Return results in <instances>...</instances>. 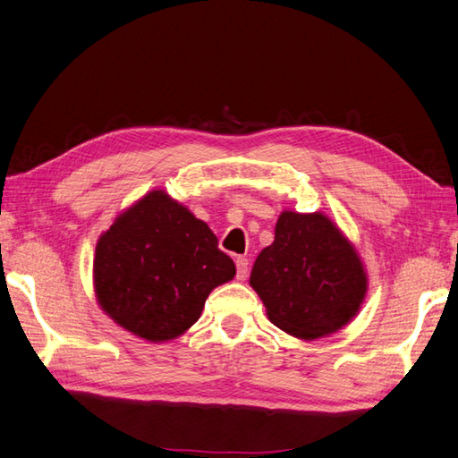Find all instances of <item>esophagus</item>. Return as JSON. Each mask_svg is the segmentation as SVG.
Listing matches in <instances>:
<instances>
[{"label":"esophagus","instance_id":"esophagus-1","mask_svg":"<svg viewBox=\"0 0 458 458\" xmlns=\"http://www.w3.org/2000/svg\"><path fill=\"white\" fill-rule=\"evenodd\" d=\"M248 271H250L248 258H236V277H238V281L246 279L248 277Z\"/></svg>","mask_w":458,"mask_h":458}]
</instances>
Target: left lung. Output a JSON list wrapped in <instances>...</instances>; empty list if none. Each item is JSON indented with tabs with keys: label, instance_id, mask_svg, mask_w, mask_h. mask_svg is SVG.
<instances>
[{
	"label": "left lung",
	"instance_id": "1",
	"mask_svg": "<svg viewBox=\"0 0 458 458\" xmlns=\"http://www.w3.org/2000/svg\"><path fill=\"white\" fill-rule=\"evenodd\" d=\"M250 284L275 326L318 339L353 320L369 281L353 243L326 215L284 210L273 243L253 263Z\"/></svg>",
	"mask_w": 458,
	"mask_h": 458
}]
</instances>
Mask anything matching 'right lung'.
Returning a JSON list of instances; mask_svg holds the SVG:
<instances>
[{
    "label": "right lung",
    "instance_id": "right-lung-1",
    "mask_svg": "<svg viewBox=\"0 0 458 458\" xmlns=\"http://www.w3.org/2000/svg\"><path fill=\"white\" fill-rule=\"evenodd\" d=\"M236 265L207 222L164 191H150L114 218L95 248L93 284L103 312L152 344L193 326L212 289Z\"/></svg>",
    "mask_w": 458,
    "mask_h": 458
}]
</instances>
